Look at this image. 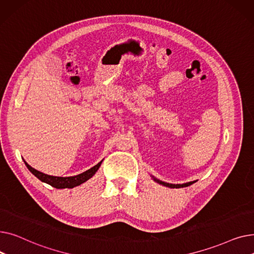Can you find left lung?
<instances>
[{
  "label": "left lung",
  "instance_id": "1",
  "mask_svg": "<svg viewBox=\"0 0 254 254\" xmlns=\"http://www.w3.org/2000/svg\"><path fill=\"white\" fill-rule=\"evenodd\" d=\"M156 182H158L159 184H163L165 186H168V188H171V189H178V188H183V186H189L190 184H192L193 182H189V183H185V184H170V183H166V182H163V181H159V180H156L154 179Z\"/></svg>",
  "mask_w": 254,
  "mask_h": 254
}]
</instances>
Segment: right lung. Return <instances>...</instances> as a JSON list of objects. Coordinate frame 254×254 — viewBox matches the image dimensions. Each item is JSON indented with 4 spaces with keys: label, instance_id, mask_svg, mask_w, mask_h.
Returning a JSON list of instances; mask_svg holds the SVG:
<instances>
[{
    "label": "right lung",
    "instance_id": "right-lung-1",
    "mask_svg": "<svg viewBox=\"0 0 254 254\" xmlns=\"http://www.w3.org/2000/svg\"><path fill=\"white\" fill-rule=\"evenodd\" d=\"M24 162V161H23ZM103 162V161H102ZM102 162H100L98 165H96L95 167L90 168L89 170L81 173V174L76 175V176H72V177H56V176H50L47 174H44V173L37 171L36 169L32 168L28 163H25V166L28 167V169L33 173V174L39 179L41 180L42 182H45L53 188L56 189H73L75 186H78L80 184H82L83 182L87 181L88 179H90L93 175L96 174V172L98 171V169L100 168Z\"/></svg>",
    "mask_w": 254,
    "mask_h": 254
}]
</instances>
